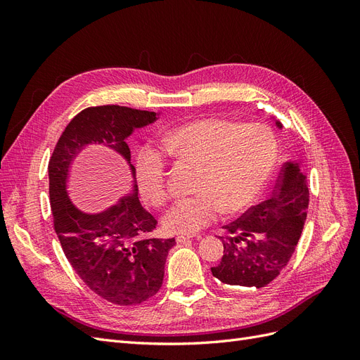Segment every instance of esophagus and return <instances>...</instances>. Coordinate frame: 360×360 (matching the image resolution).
<instances>
[{"label": "esophagus", "mask_w": 360, "mask_h": 360, "mask_svg": "<svg viewBox=\"0 0 360 360\" xmlns=\"http://www.w3.org/2000/svg\"><path fill=\"white\" fill-rule=\"evenodd\" d=\"M200 238V236H193V234H179L177 237H176V240L179 242V243H183V242H188V240H191V238Z\"/></svg>", "instance_id": "obj_1"}]
</instances>
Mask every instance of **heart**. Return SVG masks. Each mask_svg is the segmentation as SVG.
Here are the masks:
<instances>
[{"instance_id":"obj_1","label":"heart","mask_w":360,"mask_h":360,"mask_svg":"<svg viewBox=\"0 0 360 360\" xmlns=\"http://www.w3.org/2000/svg\"><path fill=\"white\" fill-rule=\"evenodd\" d=\"M160 144L168 155L200 163L197 192L176 200L163 214L165 230L176 234L202 230L224 209L245 210L263 191L276 159V139L267 126H237L219 118L181 124L163 135ZM134 180L146 202L165 201V158L160 150L143 147L138 151Z\"/></svg>"}]
</instances>
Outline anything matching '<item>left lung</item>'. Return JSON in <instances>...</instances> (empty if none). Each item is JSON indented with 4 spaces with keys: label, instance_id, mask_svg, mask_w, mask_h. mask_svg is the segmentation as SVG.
I'll return each mask as SVG.
<instances>
[{
    "label": "left lung",
    "instance_id": "left-lung-1",
    "mask_svg": "<svg viewBox=\"0 0 360 360\" xmlns=\"http://www.w3.org/2000/svg\"><path fill=\"white\" fill-rule=\"evenodd\" d=\"M275 124L282 129L281 122ZM309 204L308 181L299 162L281 169L274 197L225 225L224 255L212 267L214 278L231 287L261 288L284 269L297 246Z\"/></svg>",
    "mask_w": 360,
    "mask_h": 360
}]
</instances>
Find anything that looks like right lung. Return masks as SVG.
I'll return each instance as SVG.
<instances>
[{"mask_svg":"<svg viewBox=\"0 0 360 360\" xmlns=\"http://www.w3.org/2000/svg\"><path fill=\"white\" fill-rule=\"evenodd\" d=\"M156 112L105 105L86 108L64 129L48 165L53 228L69 263L85 285L105 300L130 307L162 287L174 238H146L158 221L138 198L126 139L156 122ZM103 145L127 163L133 191L99 214L81 211L70 200L67 180L72 160L85 146Z\"/></svg>","mask_w":360,"mask_h":360,"instance_id":"1","label":"right lung"}]
</instances>
